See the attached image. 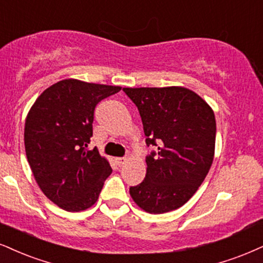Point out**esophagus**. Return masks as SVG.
<instances>
[{
  "label": "esophagus",
  "instance_id": "esophagus-1",
  "mask_svg": "<svg viewBox=\"0 0 263 263\" xmlns=\"http://www.w3.org/2000/svg\"><path fill=\"white\" fill-rule=\"evenodd\" d=\"M125 162H126V158H124V157H117L116 158V163L118 164L119 167H122Z\"/></svg>",
  "mask_w": 263,
  "mask_h": 263
}]
</instances>
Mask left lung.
Wrapping results in <instances>:
<instances>
[{
  "mask_svg": "<svg viewBox=\"0 0 263 263\" xmlns=\"http://www.w3.org/2000/svg\"><path fill=\"white\" fill-rule=\"evenodd\" d=\"M140 113L146 144V177L129 189L145 212L166 213L190 200L205 180L216 145V118L202 97L183 86L124 87Z\"/></svg>",
  "mask_w": 263,
  "mask_h": 263,
  "instance_id": "8db88e82",
  "label": "left lung"
}]
</instances>
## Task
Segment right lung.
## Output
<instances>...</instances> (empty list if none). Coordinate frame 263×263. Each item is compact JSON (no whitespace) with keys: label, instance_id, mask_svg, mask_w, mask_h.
Returning <instances> with one entry per match:
<instances>
[{"label":"right lung","instance_id":"add662e5","mask_svg":"<svg viewBox=\"0 0 263 263\" xmlns=\"http://www.w3.org/2000/svg\"><path fill=\"white\" fill-rule=\"evenodd\" d=\"M121 89L64 79L47 87L29 109L24 145L31 172L47 199L68 212L91 207L112 173L97 148L85 147L96 105Z\"/></svg>","mask_w":263,"mask_h":263}]
</instances>
